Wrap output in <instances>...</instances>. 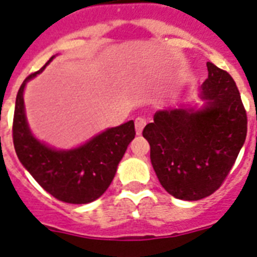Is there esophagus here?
Returning <instances> with one entry per match:
<instances>
[{"mask_svg":"<svg viewBox=\"0 0 257 257\" xmlns=\"http://www.w3.org/2000/svg\"><path fill=\"white\" fill-rule=\"evenodd\" d=\"M145 124H147V121H145L144 118H143V117L136 118V119H135V128H136V134H138V135H142L143 128H144Z\"/></svg>","mask_w":257,"mask_h":257,"instance_id":"esophagus-1","label":"esophagus"}]
</instances>
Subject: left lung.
<instances>
[{"label": "left lung", "instance_id": "obj_1", "mask_svg": "<svg viewBox=\"0 0 257 257\" xmlns=\"http://www.w3.org/2000/svg\"><path fill=\"white\" fill-rule=\"evenodd\" d=\"M201 110H158L143 130L161 185L175 198L198 201L216 192L247 135V114L234 79L207 61Z\"/></svg>", "mask_w": 257, "mask_h": 257}]
</instances>
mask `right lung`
<instances>
[{"mask_svg":"<svg viewBox=\"0 0 257 257\" xmlns=\"http://www.w3.org/2000/svg\"><path fill=\"white\" fill-rule=\"evenodd\" d=\"M46 65L29 74L18 91L13 121L14 148L22 165L52 197L74 205L88 203L99 198L112 183L118 163L136 135L135 124L128 121L108 128L72 151H55L40 143L29 131L23 92L26 83Z\"/></svg>","mask_w":257,"mask_h":257,"instance_id":"obj_1","label":"right lung"}]
</instances>
